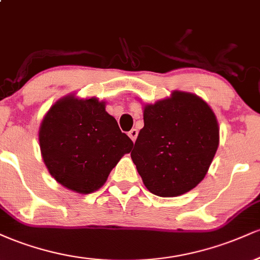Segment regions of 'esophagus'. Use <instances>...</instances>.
I'll use <instances>...</instances> for the list:
<instances>
[{"mask_svg": "<svg viewBox=\"0 0 260 260\" xmlns=\"http://www.w3.org/2000/svg\"><path fill=\"white\" fill-rule=\"evenodd\" d=\"M128 136H129V138L132 139L133 142H136L137 136H138V131H137L136 128H133V129H131L129 132H128Z\"/></svg>", "mask_w": 260, "mask_h": 260, "instance_id": "1", "label": "esophagus"}]
</instances>
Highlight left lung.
Segmentation results:
<instances>
[{"mask_svg": "<svg viewBox=\"0 0 260 260\" xmlns=\"http://www.w3.org/2000/svg\"><path fill=\"white\" fill-rule=\"evenodd\" d=\"M217 147L219 126L208 104L175 91L144 107V127L131 156L153 194L177 197L204 178Z\"/></svg>", "mask_w": 260, "mask_h": 260, "instance_id": "1", "label": "left lung"}]
</instances>
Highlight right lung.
I'll return each mask as SVG.
<instances>
[{
    "label": "right lung",
    "mask_w": 260,
    "mask_h": 260,
    "mask_svg": "<svg viewBox=\"0 0 260 260\" xmlns=\"http://www.w3.org/2000/svg\"><path fill=\"white\" fill-rule=\"evenodd\" d=\"M41 154L58 183L83 194L105 183L133 142L98 99L73 96L56 103L39 132Z\"/></svg>",
    "instance_id": "obj_1"
}]
</instances>
